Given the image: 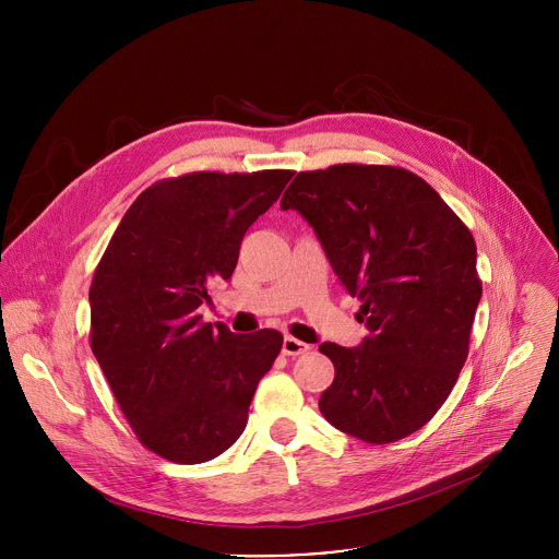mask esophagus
Returning a JSON list of instances; mask_svg holds the SVG:
<instances>
[{
    "instance_id": "34e87169",
    "label": "esophagus",
    "mask_w": 559,
    "mask_h": 559,
    "mask_svg": "<svg viewBox=\"0 0 559 559\" xmlns=\"http://www.w3.org/2000/svg\"><path fill=\"white\" fill-rule=\"evenodd\" d=\"M309 349H311V347H309L307 343L298 341V338L287 336V338L283 341V354H285V356H300V354H305V352H309Z\"/></svg>"
}]
</instances>
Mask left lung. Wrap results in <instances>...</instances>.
Segmentation results:
<instances>
[{
	"instance_id": "obj_1",
	"label": "left lung",
	"mask_w": 559,
	"mask_h": 559,
	"mask_svg": "<svg viewBox=\"0 0 559 559\" xmlns=\"http://www.w3.org/2000/svg\"><path fill=\"white\" fill-rule=\"evenodd\" d=\"M281 207L313 227L369 332L360 347L321 345L336 369L321 414L369 444L412 436L444 405L468 354L483 296L468 227L425 179L393 166L298 173Z\"/></svg>"
}]
</instances>
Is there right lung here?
<instances>
[{
    "mask_svg": "<svg viewBox=\"0 0 559 559\" xmlns=\"http://www.w3.org/2000/svg\"><path fill=\"white\" fill-rule=\"evenodd\" d=\"M292 170L190 173L143 190L91 285V347L139 442L177 464L229 449L259 380L283 347L276 330L203 323L207 287L227 281L248 227Z\"/></svg>",
    "mask_w": 559,
    "mask_h": 559,
    "instance_id": "right-lung-1",
    "label": "right lung"
}]
</instances>
